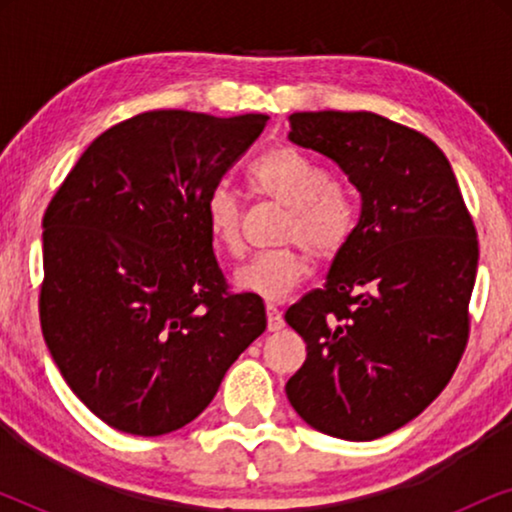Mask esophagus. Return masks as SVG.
<instances>
[{"mask_svg":"<svg viewBox=\"0 0 512 512\" xmlns=\"http://www.w3.org/2000/svg\"><path fill=\"white\" fill-rule=\"evenodd\" d=\"M265 312H268V331H282V328H284L282 312H279L275 305L265 307Z\"/></svg>","mask_w":512,"mask_h":512,"instance_id":"1","label":"esophagus"}]
</instances>
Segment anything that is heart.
I'll use <instances>...</instances> for the list:
<instances>
[{"instance_id":"b5f03b06","label":"heart","mask_w":512,"mask_h":512,"mask_svg":"<svg viewBox=\"0 0 512 512\" xmlns=\"http://www.w3.org/2000/svg\"><path fill=\"white\" fill-rule=\"evenodd\" d=\"M249 174L258 191L289 207L282 240L298 242L258 251L235 272V286L279 303L310 275V256L299 242L319 258L335 256L356 226V205L345 188L331 184L326 170L293 149L263 153ZM205 221L221 249L228 254L242 249V198L228 184H216L207 193Z\"/></svg>"}]
</instances>
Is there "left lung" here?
I'll list each match as a JSON object with an SVG mask.
<instances>
[{"instance_id": "left-lung-1", "label": "left lung", "mask_w": 512, "mask_h": 512, "mask_svg": "<svg viewBox=\"0 0 512 512\" xmlns=\"http://www.w3.org/2000/svg\"><path fill=\"white\" fill-rule=\"evenodd\" d=\"M293 144L347 174L361 216L324 289L284 319L307 342L286 382L293 410L342 440H375L415 419L466 349L478 233L445 153L373 111H298Z\"/></svg>"}]
</instances>
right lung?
Segmentation results:
<instances>
[{"label": "right lung", "mask_w": 512, "mask_h": 512, "mask_svg": "<svg viewBox=\"0 0 512 512\" xmlns=\"http://www.w3.org/2000/svg\"><path fill=\"white\" fill-rule=\"evenodd\" d=\"M265 123L146 111L102 132L53 195L41 333L104 424L132 436L181 429L265 331L263 300L228 289L205 221L207 193Z\"/></svg>", "instance_id": "add662e5"}]
</instances>
